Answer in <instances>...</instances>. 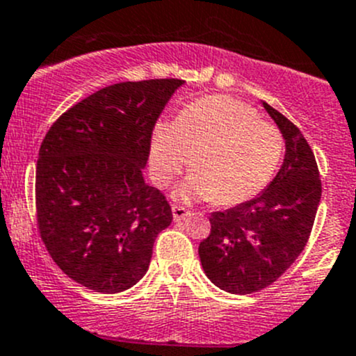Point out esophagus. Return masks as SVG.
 Here are the masks:
<instances>
[{"instance_id": "esophagus-1", "label": "esophagus", "mask_w": 356, "mask_h": 356, "mask_svg": "<svg viewBox=\"0 0 356 356\" xmlns=\"http://www.w3.org/2000/svg\"><path fill=\"white\" fill-rule=\"evenodd\" d=\"M172 214H174L175 221H181V219H184L189 214V211L184 205H172Z\"/></svg>"}]
</instances>
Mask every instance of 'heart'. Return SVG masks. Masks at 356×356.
Listing matches in <instances>:
<instances>
[{
  "instance_id": "b5f03b06",
  "label": "heart",
  "mask_w": 356,
  "mask_h": 356,
  "mask_svg": "<svg viewBox=\"0 0 356 356\" xmlns=\"http://www.w3.org/2000/svg\"><path fill=\"white\" fill-rule=\"evenodd\" d=\"M284 156V137L251 105L227 95L186 105L174 122L152 128V177L167 186L191 161L181 195L218 205H238L260 195ZM194 159L191 160V158Z\"/></svg>"
}]
</instances>
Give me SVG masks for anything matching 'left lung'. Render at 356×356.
Listing matches in <instances>:
<instances>
[{"label":"left lung","mask_w":356,"mask_h":356,"mask_svg":"<svg viewBox=\"0 0 356 356\" xmlns=\"http://www.w3.org/2000/svg\"><path fill=\"white\" fill-rule=\"evenodd\" d=\"M286 142L274 181L253 200L212 212L198 245L202 267L221 290L249 295L272 284L304 251L321 198L316 159L300 129L264 103Z\"/></svg>","instance_id":"obj_1"}]
</instances>
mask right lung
<instances>
[{
  "instance_id": "right-lung-1",
  "label": "right lung",
  "mask_w": 356,
  "mask_h": 356,
  "mask_svg": "<svg viewBox=\"0 0 356 356\" xmlns=\"http://www.w3.org/2000/svg\"><path fill=\"white\" fill-rule=\"evenodd\" d=\"M181 79L119 82L59 115L36 161V223L70 279L119 293L147 272L152 245L172 223L158 188L145 184L152 128Z\"/></svg>"
}]
</instances>
